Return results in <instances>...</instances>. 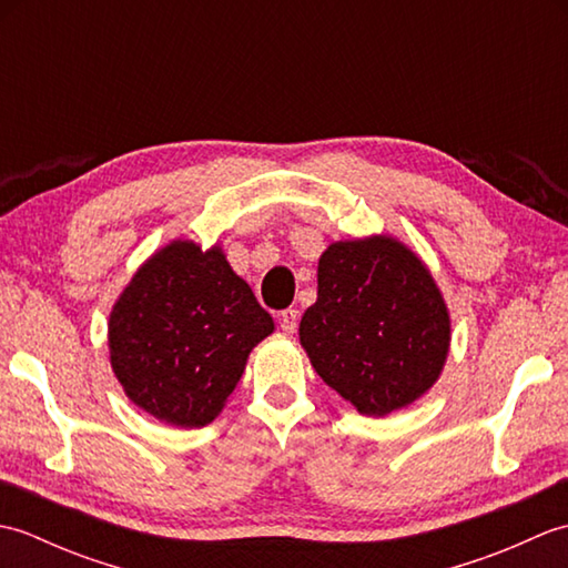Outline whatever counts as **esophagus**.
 Returning a JSON list of instances; mask_svg holds the SVG:
<instances>
[{
  "label": "esophagus",
  "mask_w": 568,
  "mask_h": 568,
  "mask_svg": "<svg viewBox=\"0 0 568 568\" xmlns=\"http://www.w3.org/2000/svg\"><path fill=\"white\" fill-rule=\"evenodd\" d=\"M297 310H283L281 315H277V320H281V329L285 332V334H293L295 329H297Z\"/></svg>",
  "instance_id": "obj_1"
}]
</instances>
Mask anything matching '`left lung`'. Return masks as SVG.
Segmentation results:
<instances>
[{
  "label": "left lung",
  "instance_id": "left-lung-1",
  "mask_svg": "<svg viewBox=\"0 0 568 568\" xmlns=\"http://www.w3.org/2000/svg\"><path fill=\"white\" fill-rule=\"evenodd\" d=\"M317 376L361 415L385 417L439 381L452 317L427 263L390 234L334 241L300 322Z\"/></svg>",
  "mask_w": 568,
  "mask_h": 568
}]
</instances>
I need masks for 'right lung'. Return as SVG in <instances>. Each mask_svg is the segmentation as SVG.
Here are the masks:
<instances>
[{"mask_svg": "<svg viewBox=\"0 0 568 568\" xmlns=\"http://www.w3.org/2000/svg\"><path fill=\"white\" fill-rule=\"evenodd\" d=\"M275 329L220 241L173 239L143 261L114 300L106 346L124 395L163 425L195 429L220 417Z\"/></svg>", "mask_w": 568, "mask_h": 568, "instance_id": "1", "label": "right lung"}]
</instances>
